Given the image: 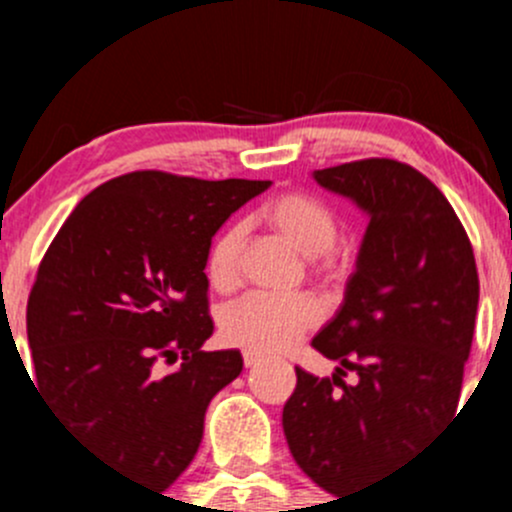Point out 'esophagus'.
<instances>
[{
    "mask_svg": "<svg viewBox=\"0 0 512 512\" xmlns=\"http://www.w3.org/2000/svg\"><path fill=\"white\" fill-rule=\"evenodd\" d=\"M242 361H245V366H247V369H250V366L260 364L262 356L257 354V352H250V349H245V352H242Z\"/></svg>",
    "mask_w": 512,
    "mask_h": 512,
    "instance_id": "esophagus-1",
    "label": "esophagus"
}]
</instances>
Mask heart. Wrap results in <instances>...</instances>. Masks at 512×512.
I'll use <instances>...</instances> for the list:
<instances>
[{
    "mask_svg": "<svg viewBox=\"0 0 512 512\" xmlns=\"http://www.w3.org/2000/svg\"><path fill=\"white\" fill-rule=\"evenodd\" d=\"M262 218L275 232L304 257H312V267L324 282H344L349 275V260L337 255L334 245L339 223L332 208L304 193H287L272 200ZM245 247V225L225 227L210 245L205 260V275L210 287L230 292L240 282V257ZM322 319V307L309 294L297 297H272V294H247L227 304L220 312V334L232 347L250 349L257 354H282L292 349L309 329Z\"/></svg>",
    "mask_w": 512,
    "mask_h": 512,
    "instance_id": "obj_1",
    "label": "heart"
}]
</instances>
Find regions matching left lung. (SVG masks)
Masks as SVG:
<instances>
[{
	"label": "left lung",
	"mask_w": 512,
	"mask_h": 512,
	"mask_svg": "<svg viewBox=\"0 0 512 512\" xmlns=\"http://www.w3.org/2000/svg\"><path fill=\"white\" fill-rule=\"evenodd\" d=\"M314 180L354 200L369 225L342 307L312 339L337 371L319 379L297 369L282 428L297 466L342 495L414 456L456 416L478 270L446 195L411 165L366 158L314 170Z\"/></svg>",
	"instance_id": "left-lung-1"
}]
</instances>
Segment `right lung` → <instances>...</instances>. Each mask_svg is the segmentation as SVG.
<instances>
[{"instance_id": "1", "label": "right lung", "mask_w": 512, "mask_h": 512, "mask_svg": "<svg viewBox=\"0 0 512 512\" xmlns=\"http://www.w3.org/2000/svg\"><path fill=\"white\" fill-rule=\"evenodd\" d=\"M270 185L118 175L46 250L27 304L32 384L116 473L168 488L198 453L210 399L240 376L237 349H200L213 334L205 260L225 220Z\"/></svg>"}]
</instances>
